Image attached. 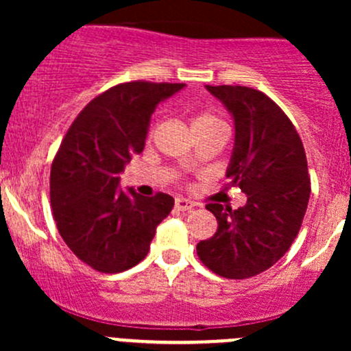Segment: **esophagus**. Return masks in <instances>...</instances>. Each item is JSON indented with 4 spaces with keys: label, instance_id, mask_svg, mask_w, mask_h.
Returning a JSON list of instances; mask_svg holds the SVG:
<instances>
[{
    "label": "esophagus",
    "instance_id": "1",
    "mask_svg": "<svg viewBox=\"0 0 351 351\" xmlns=\"http://www.w3.org/2000/svg\"><path fill=\"white\" fill-rule=\"evenodd\" d=\"M175 207L178 208L180 212H192L195 208V204L192 200H186V198H176Z\"/></svg>",
    "mask_w": 351,
    "mask_h": 351
}]
</instances>
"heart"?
<instances>
[{"label":"heart","mask_w":351,"mask_h":351,"mask_svg":"<svg viewBox=\"0 0 351 351\" xmlns=\"http://www.w3.org/2000/svg\"><path fill=\"white\" fill-rule=\"evenodd\" d=\"M204 129H224V123L214 113H197L192 119V130H204Z\"/></svg>","instance_id":"1"}]
</instances>
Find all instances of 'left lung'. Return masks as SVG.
Listing matches in <instances>:
<instances>
[{"instance_id": "1", "label": "left lung", "mask_w": 351, "mask_h": 351, "mask_svg": "<svg viewBox=\"0 0 351 351\" xmlns=\"http://www.w3.org/2000/svg\"><path fill=\"white\" fill-rule=\"evenodd\" d=\"M234 122V147L226 169L246 204L238 210L208 204L217 232L197 244L202 263L226 278H250L274 267L289 251L311 195L302 141L289 117L261 91L205 86Z\"/></svg>"}]
</instances>
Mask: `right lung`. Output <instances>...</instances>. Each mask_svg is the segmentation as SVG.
<instances>
[{
	"label": "right lung",
	"instance_id": "right-lung-1",
	"mask_svg": "<svg viewBox=\"0 0 351 351\" xmlns=\"http://www.w3.org/2000/svg\"><path fill=\"white\" fill-rule=\"evenodd\" d=\"M183 83L132 81L84 107L67 130L51 168L56 226L74 254L101 274H119L146 258L156 228L175 200L120 189V173L143 153L151 115Z\"/></svg>",
	"mask_w": 351,
	"mask_h": 351
}]
</instances>
